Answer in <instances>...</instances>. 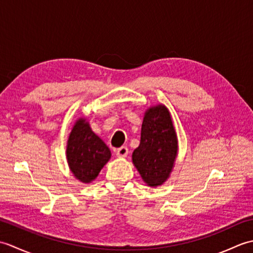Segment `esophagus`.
I'll return each mask as SVG.
<instances>
[{"mask_svg": "<svg viewBox=\"0 0 253 253\" xmlns=\"http://www.w3.org/2000/svg\"><path fill=\"white\" fill-rule=\"evenodd\" d=\"M116 155L118 158H126L128 155V148L127 147H121L116 150Z\"/></svg>", "mask_w": 253, "mask_h": 253, "instance_id": "34e87169", "label": "esophagus"}]
</instances>
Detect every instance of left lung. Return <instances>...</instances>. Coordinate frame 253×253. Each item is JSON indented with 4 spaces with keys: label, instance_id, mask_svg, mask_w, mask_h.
I'll return each instance as SVG.
<instances>
[{
    "label": "left lung",
    "instance_id": "left-lung-1",
    "mask_svg": "<svg viewBox=\"0 0 253 253\" xmlns=\"http://www.w3.org/2000/svg\"><path fill=\"white\" fill-rule=\"evenodd\" d=\"M177 155V137L169 110L164 105L146 112L140 144L132 152V162L149 186L162 185L169 178Z\"/></svg>",
    "mask_w": 253,
    "mask_h": 253
}]
</instances>
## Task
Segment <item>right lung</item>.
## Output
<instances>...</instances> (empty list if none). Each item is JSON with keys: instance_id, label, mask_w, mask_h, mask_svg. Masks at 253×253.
Here are the masks:
<instances>
[{"instance_id": "right-lung-1", "label": "right lung", "mask_w": 253, "mask_h": 253, "mask_svg": "<svg viewBox=\"0 0 253 253\" xmlns=\"http://www.w3.org/2000/svg\"><path fill=\"white\" fill-rule=\"evenodd\" d=\"M66 153L71 170L83 182L92 181L111 158L110 149L91 130L84 118L75 124Z\"/></svg>"}]
</instances>
